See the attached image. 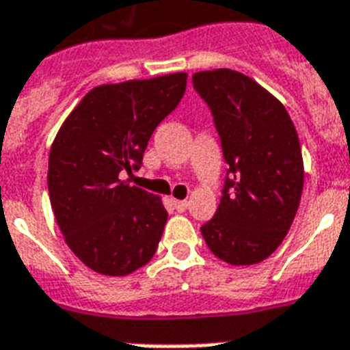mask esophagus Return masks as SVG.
Returning a JSON list of instances; mask_svg holds the SVG:
<instances>
[{
  "label": "esophagus",
  "mask_w": 350,
  "mask_h": 350,
  "mask_svg": "<svg viewBox=\"0 0 350 350\" xmlns=\"http://www.w3.org/2000/svg\"><path fill=\"white\" fill-rule=\"evenodd\" d=\"M172 202H173V208L177 209V211H186L189 206L188 200H177V198H173Z\"/></svg>",
  "instance_id": "obj_1"
}]
</instances>
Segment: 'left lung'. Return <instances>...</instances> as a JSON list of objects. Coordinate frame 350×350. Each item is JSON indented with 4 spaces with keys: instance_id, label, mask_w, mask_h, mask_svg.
<instances>
[{
    "instance_id": "left-lung-1",
    "label": "left lung",
    "mask_w": 350,
    "mask_h": 350,
    "mask_svg": "<svg viewBox=\"0 0 350 350\" xmlns=\"http://www.w3.org/2000/svg\"><path fill=\"white\" fill-rule=\"evenodd\" d=\"M222 142L228 177L219 209L200 231L215 256L253 265L276 251L298 211L304 159L286 106L237 70L193 74Z\"/></svg>"
}]
</instances>
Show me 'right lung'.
Instances as JSON below:
<instances>
[{"label": "right lung", "mask_w": 350, "mask_h": 350, "mask_svg": "<svg viewBox=\"0 0 350 350\" xmlns=\"http://www.w3.org/2000/svg\"><path fill=\"white\" fill-rule=\"evenodd\" d=\"M186 72L92 88L70 111L49 157V193L64 242L92 271L126 276L157 251L161 197L122 173L142 164L153 130L186 92Z\"/></svg>", "instance_id": "right-lung-1"}]
</instances>
